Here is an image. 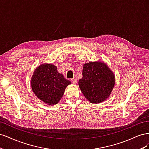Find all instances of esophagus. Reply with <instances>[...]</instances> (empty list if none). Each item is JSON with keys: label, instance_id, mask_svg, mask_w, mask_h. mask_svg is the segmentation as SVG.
<instances>
[{"label": "esophagus", "instance_id": "obj_1", "mask_svg": "<svg viewBox=\"0 0 149 149\" xmlns=\"http://www.w3.org/2000/svg\"><path fill=\"white\" fill-rule=\"evenodd\" d=\"M71 81L72 82V83H73L74 84H77V83H78L77 79H71Z\"/></svg>", "mask_w": 149, "mask_h": 149}]
</instances>
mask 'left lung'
Wrapping results in <instances>:
<instances>
[{
	"mask_svg": "<svg viewBox=\"0 0 149 149\" xmlns=\"http://www.w3.org/2000/svg\"><path fill=\"white\" fill-rule=\"evenodd\" d=\"M79 87L91 103H100L109 97L114 87L115 75L102 61L89 62L83 65V78Z\"/></svg>",
	"mask_w": 149,
	"mask_h": 149,
	"instance_id": "left-lung-1",
	"label": "left lung"
}]
</instances>
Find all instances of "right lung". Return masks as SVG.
I'll return each mask as SVG.
<instances>
[{
  "label": "right lung",
  "instance_id": "1",
  "mask_svg": "<svg viewBox=\"0 0 149 149\" xmlns=\"http://www.w3.org/2000/svg\"><path fill=\"white\" fill-rule=\"evenodd\" d=\"M71 83L58 73L52 64L40 65L31 79L32 91L40 100L48 105H55L60 101L67 86Z\"/></svg>",
  "mask_w": 149,
  "mask_h": 149
}]
</instances>
